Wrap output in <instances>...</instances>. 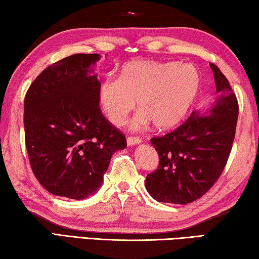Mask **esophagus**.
Returning <instances> with one entry per match:
<instances>
[{"label":"esophagus","mask_w":259,"mask_h":259,"mask_svg":"<svg viewBox=\"0 0 259 259\" xmlns=\"http://www.w3.org/2000/svg\"><path fill=\"white\" fill-rule=\"evenodd\" d=\"M142 142V139L139 137H128L127 138V144L128 146H134V144H139Z\"/></svg>","instance_id":"esophagus-1"}]
</instances>
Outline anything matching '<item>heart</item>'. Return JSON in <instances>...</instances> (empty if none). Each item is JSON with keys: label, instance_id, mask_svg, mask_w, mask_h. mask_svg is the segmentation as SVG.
<instances>
[{"label": "heart", "instance_id": "1", "mask_svg": "<svg viewBox=\"0 0 259 259\" xmlns=\"http://www.w3.org/2000/svg\"><path fill=\"white\" fill-rule=\"evenodd\" d=\"M200 75L196 67L178 61L133 60L118 77L108 76L99 86L100 106L111 124L120 126L135 107L132 128L152 121L157 128H170L183 119L196 99Z\"/></svg>", "mask_w": 259, "mask_h": 259}]
</instances>
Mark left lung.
<instances>
[{"mask_svg": "<svg viewBox=\"0 0 259 259\" xmlns=\"http://www.w3.org/2000/svg\"><path fill=\"white\" fill-rule=\"evenodd\" d=\"M217 98L210 115L192 112L182 125L151 139L159 166L146 188L159 202L185 205L201 198L220 179L232 150L239 104L229 80L210 62Z\"/></svg>", "mask_w": 259, "mask_h": 259, "instance_id": "1", "label": "left lung"}]
</instances>
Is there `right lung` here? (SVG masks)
<instances>
[{
  "label": "right lung",
  "instance_id": "1",
  "mask_svg": "<svg viewBox=\"0 0 259 259\" xmlns=\"http://www.w3.org/2000/svg\"><path fill=\"white\" fill-rule=\"evenodd\" d=\"M97 53L72 54L40 72L24 102L25 143L31 170L50 193L85 199L102 183L126 138L101 112Z\"/></svg>",
  "mask_w": 259,
  "mask_h": 259
}]
</instances>
